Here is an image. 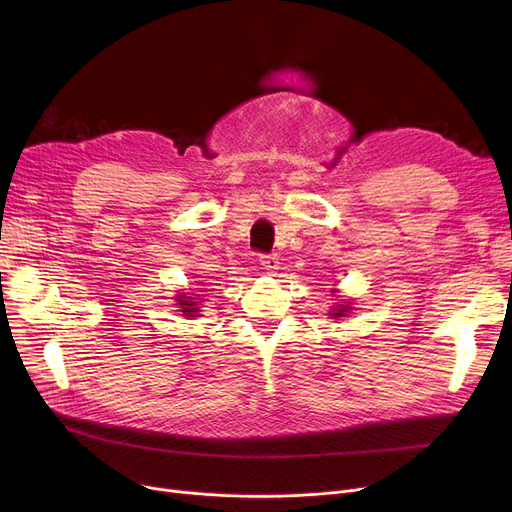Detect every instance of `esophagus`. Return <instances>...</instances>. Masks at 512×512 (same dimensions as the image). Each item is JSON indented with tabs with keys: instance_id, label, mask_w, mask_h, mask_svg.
Masks as SVG:
<instances>
[{
	"instance_id": "obj_1",
	"label": "esophagus",
	"mask_w": 512,
	"mask_h": 512,
	"mask_svg": "<svg viewBox=\"0 0 512 512\" xmlns=\"http://www.w3.org/2000/svg\"><path fill=\"white\" fill-rule=\"evenodd\" d=\"M259 263L263 265L265 272L274 274V272L278 270V267H280V257H278L276 253H261V255H259Z\"/></svg>"
}]
</instances>
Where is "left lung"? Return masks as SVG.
<instances>
[{"label":"left lung","mask_w":512,"mask_h":512,"mask_svg":"<svg viewBox=\"0 0 512 512\" xmlns=\"http://www.w3.org/2000/svg\"><path fill=\"white\" fill-rule=\"evenodd\" d=\"M342 313H344V307H340L336 313H332V315H336V317H342Z\"/></svg>","instance_id":"8db88e82"}]
</instances>
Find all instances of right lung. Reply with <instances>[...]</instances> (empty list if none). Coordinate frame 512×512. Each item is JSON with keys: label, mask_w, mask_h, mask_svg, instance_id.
Here are the masks:
<instances>
[{"label": "right lung", "mask_w": 512, "mask_h": 512, "mask_svg": "<svg viewBox=\"0 0 512 512\" xmlns=\"http://www.w3.org/2000/svg\"><path fill=\"white\" fill-rule=\"evenodd\" d=\"M178 305H180V311L188 317H193L197 313V307H195V301L188 299V297H180L178 299Z\"/></svg>", "instance_id": "add662e5"}]
</instances>
